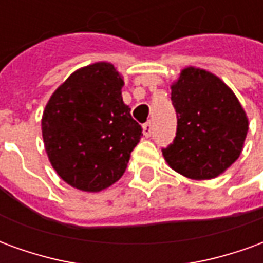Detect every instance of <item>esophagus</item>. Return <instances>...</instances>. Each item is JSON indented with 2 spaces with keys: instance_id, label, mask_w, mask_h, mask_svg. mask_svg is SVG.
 Masks as SVG:
<instances>
[{
  "instance_id": "esophagus-1",
  "label": "esophagus",
  "mask_w": 263,
  "mask_h": 263,
  "mask_svg": "<svg viewBox=\"0 0 263 263\" xmlns=\"http://www.w3.org/2000/svg\"><path fill=\"white\" fill-rule=\"evenodd\" d=\"M152 124L151 122H146V124H143V135L146 138H149L151 135H152Z\"/></svg>"
}]
</instances>
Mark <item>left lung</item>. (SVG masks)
Listing matches in <instances>:
<instances>
[{
  "instance_id": "1",
  "label": "left lung",
  "mask_w": 263,
  "mask_h": 263,
  "mask_svg": "<svg viewBox=\"0 0 263 263\" xmlns=\"http://www.w3.org/2000/svg\"><path fill=\"white\" fill-rule=\"evenodd\" d=\"M171 88L177 129L162 149L165 160L189 179H214L242 152L248 132L242 105L224 81L203 69H183Z\"/></svg>"
}]
</instances>
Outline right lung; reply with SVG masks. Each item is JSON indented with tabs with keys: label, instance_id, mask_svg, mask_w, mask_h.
<instances>
[{
	"label": "right lung",
	"instance_id": "right-lung-1",
	"mask_svg": "<svg viewBox=\"0 0 263 263\" xmlns=\"http://www.w3.org/2000/svg\"><path fill=\"white\" fill-rule=\"evenodd\" d=\"M124 80L98 62L56 88L42 117L45 149L56 173L83 192H101L124 175L142 128L124 104Z\"/></svg>",
	"mask_w": 263,
	"mask_h": 263
}]
</instances>
